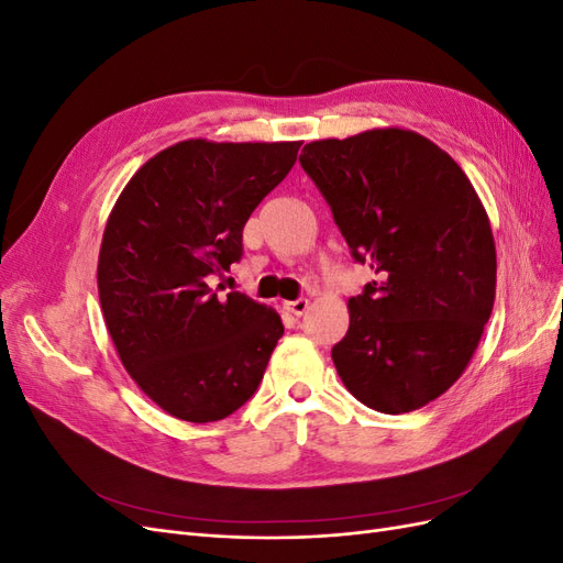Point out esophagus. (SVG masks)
I'll use <instances>...</instances> for the list:
<instances>
[{"label":"esophagus","mask_w":563,"mask_h":563,"mask_svg":"<svg viewBox=\"0 0 563 563\" xmlns=\"http://www.w3.org/2000/svg\"><path fill=\"white\" fill-rule=\"evenodd\" d=\"M308 308H310V300L308 298H296V300H286L284 302V310H288V312L296 314V317H302L305 312H308Z\"/></svg>","instance_id":"obj_1"}]
</instances>
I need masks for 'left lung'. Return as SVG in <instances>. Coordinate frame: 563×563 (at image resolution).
<instances>
[{"label":"left lung","mask_w":563,"mask_h":563,"mask_svg":"<svg viewBox=\"0 0 563 563\" xmlns=\"http://www.w3.org/2000/svg\"><path fill=\"white\" fill-rule=\"evenodd\" d=\"M300 166L378 275L347 302L338 376L373 411H416L463 376L496 300L482 201L444 150L404 129L308 143Z\"/></svg>","instance_id":"left-lung-1"}]
</instances>
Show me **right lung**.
<instances>
[{
	"instance_id": "right-lung-1",
	"label": "right lung",
	"mask_w": 563,
	"mask_h": 563,
	"mask_svg": "<svg viewBox=\"0 0 563 563\" xmlns=\"http://www.w3.org/2000/svg\"><path fill=\"white\" fill-rule=\"evenodd\" d=\"M300 143L183 141L119 195L98 255L106 327L129 376L166 413L223 420L258 389L284 335L249 296L211 277L242 261L253 209L296 164Z\"/></svg>"
}]
</instances>
